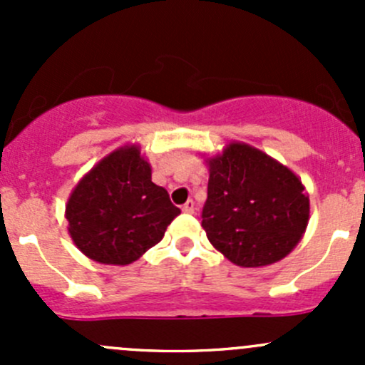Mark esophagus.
I'll return each instance as SVG.
<instances>
[{
  "label": "esophagus",
  "instance_id": "obj_1",
  "mask_svg": "<svg viewBox=\"0 0 365 365\" xmlns=\"http://www.w3.org/2000/svg\"><path fill=\"white\" fill-rule=\"evenodd\" d=\"M182 210H183V212H185V213H194V210H196V203H194L192 200H189L185 205H183Z\"/></svg>",
  "mask_w": 365,
  "mask_h": 365
}]
</instances>
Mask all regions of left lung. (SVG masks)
<instances>
[{
	"label": "left lung",
	"mask_w": 365,
	"mask_h": 365,
	"mask_svg": "<svg viewBox=\"0 0 365 365\" xmlns=\"http://www.w3.org/2000/svg\"><path fill=\"white\" fill-rule=\"evenodd\" d=\"M208 165L201 226L210 244L240 267H264L292 252L309 220L300 180L242 143L227 146Z\"/></svg>",
	"instance_id": "1"
}]
</instances>
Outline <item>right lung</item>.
<instances>
[{
  "label": "right lung",
  "instance_id": "right-lung-1",
  "mask_svg": "<svg viewBox=\"0 0 365 365\" xmlns=\"http://www.w3.org/2000/svg\"><path fill=\"white\" fill-rule=\"evenodd\" d=\"M180 213L164 187L152 182L138 146L113 152L73 189L67 205L73 244L104 264H128L159 244Z\"/></svg>",
  "mask_w": 365,
  "mask_h": 365
}]
</instances>
